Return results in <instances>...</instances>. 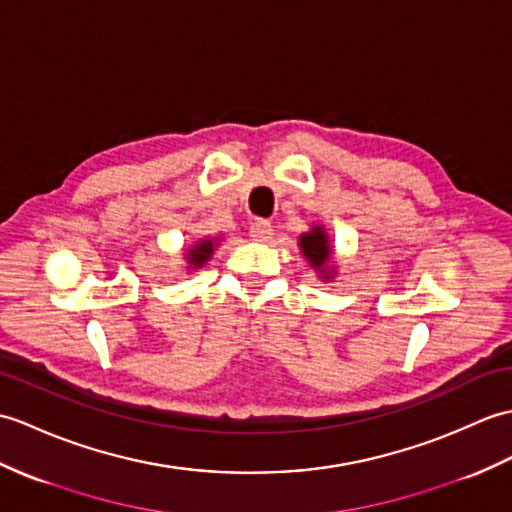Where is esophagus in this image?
Returning a JSON list of instances; mask_svg holds the SVG:
<instances>
[{"mask_svg":"<svg viewBox=\"0 0 512 512\" xmlns=\"http://www.w3.org/2000/svg\"><path fill=\"white\" fill-rule=\"evenodd\" d=\"M251 237L255 242H268L272 237V224L268 220H255L251 224Z\"/></svg>","mask_w":512,"mask_h":512,"instance_id":"esophagus-1","label":"esophagus"}]
</instances>
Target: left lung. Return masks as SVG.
I'll return each mask as SVG.
<instances>
[{
    "mask_svg": "<svg viewBox=\"0 0 512 512\" xmlns=\"http://www.w3.org/2000/svg\"><path fill=\"white\" fill-rule=\"evenodd\" d=\"M299 248L320 281L336 279L338 264H334V246H331L325 224H312L310 231L301 233Z\"/></svg>",
    "mask_w": 512,
    "mask_h": 512,
    "instance_id": "obj_1",
    "label": "left lung"
}]
</instances>
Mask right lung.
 I'll list each match as a JSON object with an SVG mask.
<instances>
[{"instance_id": "add662e5", "label": "right lung", "mask_w": 512, "mask_h": 512, "mask_svg": "<svg viewBox=\"0 0 512 512\" xmlns=\"http://www.w3.org/2000/svg\"><path fill=\"white\" fill-rule=\"evenodd\" d=\"M220 244V237H200L194 244H189L187 248H183V259H185V270L194 272L200 270L202 266L207 264L211 259L216 246Z\"/></svg>"}]
</instances>
